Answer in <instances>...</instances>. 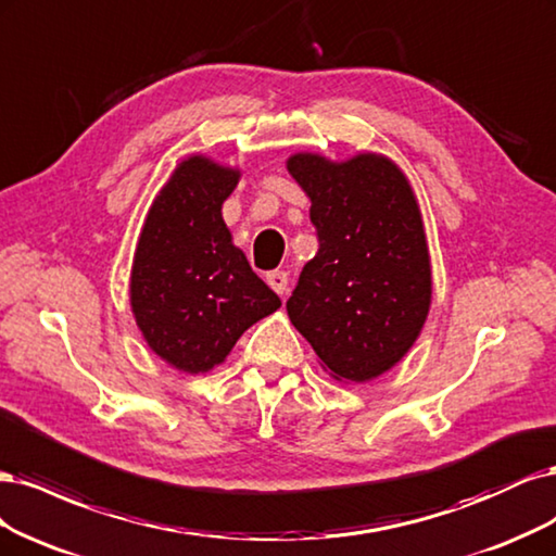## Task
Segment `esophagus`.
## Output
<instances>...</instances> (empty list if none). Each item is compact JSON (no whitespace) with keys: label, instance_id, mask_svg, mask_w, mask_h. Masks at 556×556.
<instances>
[{"label":"esophagus","instance_id":"esophagus-1","mask_svg":"<svg viewBox=\"0 0 556 556\" xmlns=\"http://www.w3.org/2000/svg\"><path fill=\"white\" fill-rule=\"evenodd\" d=\"M265 281L270 283V289L279 295H286V291H289V275H286L283 270H273L265 275Z\"/></svg>","mask_w":556,"mask_h":556}]
</instances>
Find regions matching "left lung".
<instances>
[{"mask_svg": "<svg viewBox=\"0 0 556 556\" xmlns=\"http://www.w3.org/2000/svg\"><path fill=\"white\" fill-rule=\"evenodd\" d=\"M286 168L309 195L318 236L286 312L332 379L371 381L414 346L432 302L414 189L374 152L346 161L298 152Z\"/></svg>", "mask_w": 556, "mask_h": 556, "instance_id": "obj_1", "label": "left lung"}]
</instances>
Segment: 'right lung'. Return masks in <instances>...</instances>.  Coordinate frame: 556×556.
Instances as JSON below:
<instances>
[{
    "mask_svg": "<svg viewBox=\"0 0 556 556\" xmlns=\"http://www.w3.org/2000/svg\"><path fill=\"white\" fill-rule=\"evenodd\" d=\"M240 170L193 154L177 164L142 224L131 267V312L170 367L203 374L281 300L232 244L222 205Z\"/></svg>",
    "mask_w": 556,
    "mask_h": 556,
    "instance_id": "add662e5",
    "label": "right lung"
}]
</instances>
